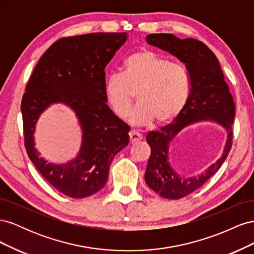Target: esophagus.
<instances>
[{"instance_id":"obj_1","label":"esophagus","mask_w":254,"mask_h":254,"mask_svg":"<svg viewBox=\"0 0 254 254\" xmlns=\"http://www.w3.org/2000/svg\"><path fill=\"white\" fill-rule=\"evenodd\" d=\"M143 139V135L141 133H139L137 131H130L129 132V140H130V143L133 144V143H136L139 142Z\"/></svg>"}]
</instances>
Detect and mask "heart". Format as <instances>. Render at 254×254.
Here are the masks:
<instances>
[{
	"instance_id": "b5f03b06",
	"label": "heart",
	"mask_w": 254,
	"mask_h": 254,
	"mask_svg": "<svg viewBox=\"0 0 254 254\" xmlns=\"http://www.w3.org/2000/svg\"><path fill=\"white\" fill-rule=\"evenodd\" d=\"M190 90L186 67L149 50L132 53L124 60L123 73H111L104 81L106 103L121 119L128 118L136 93L131 123L140 126L153 121L160 126L171 124L182 112Z\"/></svg>"
}]
</instances>
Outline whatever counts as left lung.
Masks as SVG:
<instances>
[{"instance_id":"1","label":"left lung","mask_w":254,"mask_h":254,"mask_svg":"<svg viewBox=\"0 0 254 254\" xmlns=\"http://www.w3.org/2000/svg\"><path fill=\"white\" fill-rule=\"evenodd\" d=\"M146 41L178 58L186 64L190 77V96L179 117L172 125L146 136L151 153L145 182L161 197L180 199L202 187L225 162L232 145L235 106L219 61L204 43L191 38L179 39L173 34H151ZM203 121L215 122L225 129L227 139L222 157L202 174L184 179L171 167L168 151L183 128Z\"/></svg>"}]
</instances>
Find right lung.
<instances>
[{
  "label": "right lung",
  "instance_id": "add662e5",
  "mask_svg": "<svg viewBox=\"0 0 254 254\" xmlns=\"http://www.w3.org/2000/svg\"><path fill=\"white\" fill-rule=\"evenodd\" d=\"M127 33H92L63 38L45 52L22 98L25 147L30 161L52 186L72 198L101 190L115 155L129 143L130 127L106 103L105 67L127 40ZM75 114L82 130L78 155L65 164H50L34 147L36 123L52 104Z\"/></svg>",
  "mask_w": 254,
  "mask_h": 254
}]
</instances>
